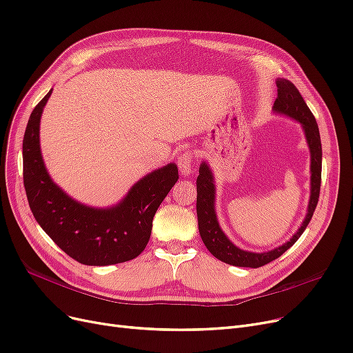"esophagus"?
Segmentation results:
<instances>
[{
  "label": "esophagus",
  "instance_id": "34e87169",
  "mask_svg": "<svg viewBox=\"0 0 353 353\" xmlns=\"http://www.w3.org/2000/svg\"><path fill=\"white\" fill-rule=\"evenodd\" d=\"M177 164H179L180 173L183 176H189L192 173V152L190 151L181 152L177 160Z\"/></svg>",
  "mask_w": 353,
  "mask_h": 353
}]
</instances>
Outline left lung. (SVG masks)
<instances>
[{"label": "left lung", "mask_w": 353, "mask_h": 353, "mask_svg": "<svg viewBox=\"0 0 353 353\" xmlns=\"http://www.w3.org/2000/svg\"><path fill=\"white\" fill-rule=\"evenodd\" d=\"M278 87V97L273 103L272 110L288 116L291 119L301 123L304 135L310 148V172H311V189H310V201L307 208V215L303 221L301 227L294 236L283 243L279 247H275L269 252L263 253H254L240 249L234 244L227 236L225 232L221 230L216 212H215V180L212 170L208 163H202L199 167V176L196 179V212H198V225L199 234L206 249L210 250L212 256L219 259L221 262L239 266V268H260L270 263L272 260L282 256L286 250L295 244V241L301 237V234L307 228L312 214L316 211V206L320 196V183H321V141L319 125L316 122V117L312 116L311 110L308 109L307 103L304 101L303 96L299 94L298 88L285 78H278L276 80Z\"/></svg>", "instance_id": "1"}]
</instances>
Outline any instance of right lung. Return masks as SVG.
Returning a JSON list of instances; mask_svg holds the SVG:
<instances>
[{
    "instance_id": "1",
    "label": "right lung",
    "mask_w": 353,
    "mask_h": 353,
    "mask_svg": "<svg viewBox=\"0 0 353 353\" xmlns=\"http://www.w3.org/2000/svg\"><path fill=\"white\" fill-rule=\"evenodd\" d=\"M52 94L33 109L23 138V180L33 216L55 244L87 266L132 260L148 244L152 218L179 179L170 163L139 179L113 206L93 208L68 196L50 179L41 151V117Z\"/></svg>"
}]
</instances>
